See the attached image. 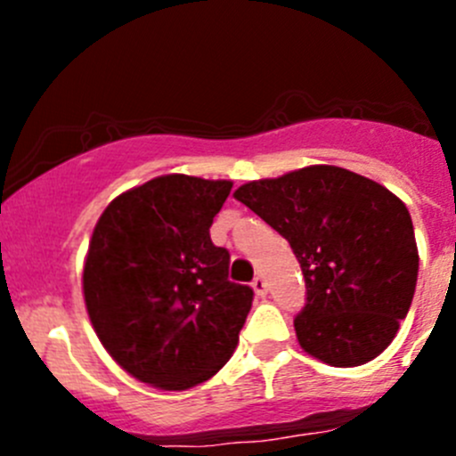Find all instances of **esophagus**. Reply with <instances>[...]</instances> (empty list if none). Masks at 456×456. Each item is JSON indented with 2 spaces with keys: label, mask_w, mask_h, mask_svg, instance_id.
I'll list each match as a JSON object with an SVG mask.
<instances>
[{
  "label": "esophagus",
  "mask_w": 456,
  "mask_h": 456,
  "mask_svg": "<svg viewBox=\"0 0 456 456\" xmlns=\"http://www.w3.org/2000/svg\"><path fill=\"white\" fill-rule=\"evenodd\" d=\"M251 287H254V291H256L257 297H265L266 293H269V284H266V280L262 278V275H257V278H254Z\"/></svg>",
  "instance_id": "obj_1"
}]
</instances>
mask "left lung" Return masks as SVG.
<instances>
[{
	"label": "left lung",
	"instance_id": "obj_1",
	"mask_svg": "<svg viewBox=\"0 0 456 456\" xmlns=\"http://www.w3.org/2000/svg\"><path fill=\"white\" fill-rule=\"evenodd\" d=\"M233 199L284 236L302 266V351L338 369L375 360L411 309L419 271L411 214L379 183L311 165L238 187Z\"/></svg>",
	"mask_w": 456,
	"mask_h": 456
}]
</instances>
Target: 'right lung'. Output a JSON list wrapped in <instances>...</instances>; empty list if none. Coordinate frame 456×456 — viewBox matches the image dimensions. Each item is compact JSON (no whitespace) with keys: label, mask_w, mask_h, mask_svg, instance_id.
Returning a JSON list of instances; mask_svg holds the SVG:
<instances>
[{"label":"right lung","mask_w":456,"mask_h":456,"mask_svg":"<svg viewBox=\"0 0 456 456\" xmlns=\"http://www.w3.org/2000/svg\"><path fill=\"white\" fill-rule=\"evenodd\" d=\"M232 181L167 174L105 207L84 262L96 338L123 370L160 390L211 379L233 355L254 291L229 282L209 227Z\"/></svg>","instance_id":"1"}]
</instances>
